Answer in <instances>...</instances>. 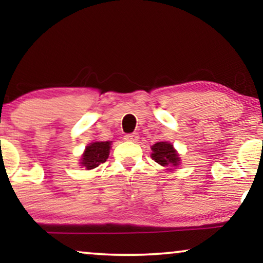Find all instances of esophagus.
<instances>
[{
    "instance_id": "1",
    "label": "esophagus",
    "mask_w": 263,
    "mask_h": 263,
    "mask_svg": "<svg viewBox=\"0 0 263 263\" xmlns=\"http://www.w3.org/2000/svg\"><path fill=\"white\" fill-rule=\"evenodd\" d=\"M139 138V136L137 134H129L125 136V141L127 142H137Z\"/></svg>"
}]
</instances>
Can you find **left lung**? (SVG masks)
<instances>
[{
	"label": "left lung",
	"mask_w": 263,
	"mask_h": 263,
	"mask_svg": "<svg viewBox=\"0 0 263 263\" xmlns=\"http://www.w3.org/2000/svg\"><path fill=\"white\" fill-rule=\"evenodd\" d=\"M153 160L171 170L172 167H177L180 163L179 154L173 148V145L168 142H159L152 146Z\"/></svg>",
	"instance_id": "8db88e82"
}]
</instances>
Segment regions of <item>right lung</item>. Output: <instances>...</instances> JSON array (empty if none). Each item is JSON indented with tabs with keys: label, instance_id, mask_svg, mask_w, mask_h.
<instances>
[{
	"label": "right lung",
	"instance_id": "right-lung-1",
	"mask_svg": "<svg viewBox=\"0 0 263 263\" xmlns=\"http://www.w3.org/2000/svg\"><path fill=\"white\" fill-rule=\"evenodd\" d=\"M111 142H93L90 143L85 148L82 155V166L86 170H93L101 163L106 162L109 156Z\"/></svg>",
	"mask_w": 263,
	"mask_h": 263
}]
</instances>
